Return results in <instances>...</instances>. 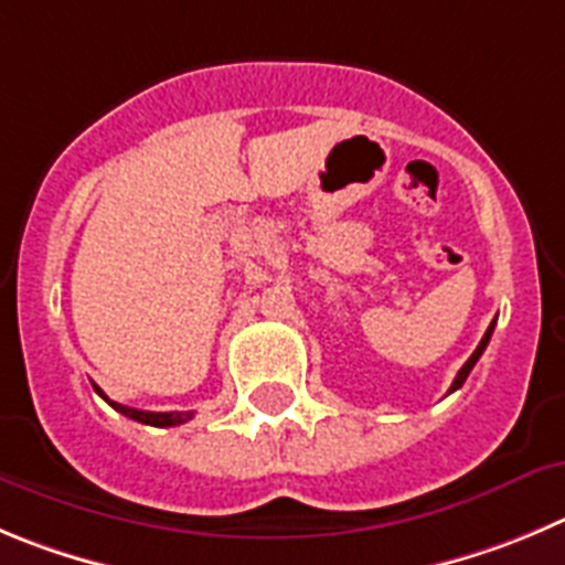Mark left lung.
Returning <instances> with one entry per match:
<instances>
[{
  "mask_svg": "<svg viewBox=\"0 0 565 565\" xmlns=\"http://www.w3.org/2000/svg\"><path fill=\"white\" fill-rule=\"evenodd\" d=\"M493 326H497V320H493V323L488 326V331H484V337H482V342H479V345H477V351H473V354L468 356V362H466V365L460 367V373H457V376H455V382H451V390H449V393H455V390H460V387H462V382H466V379H468V373H471V367L477 365V362H479V356H482V351H484V348H488V342H490V334H493Z\"/></svg>",
  "mask_w": 565,
  "mask_h": 565,
  "instance_id": "left-lung-1",
  "label": "left lung"
}]
</instances>
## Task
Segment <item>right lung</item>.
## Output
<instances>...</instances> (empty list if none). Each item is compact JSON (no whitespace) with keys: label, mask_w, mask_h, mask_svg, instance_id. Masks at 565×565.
Here are the masks:
<instances>
[{"label":"right lung","mask_w":565,"mask_h":565,"mask_svg":"<svg viewBox=\"0 0 565 565\" xmlns=\"http://www.w3.org/2000/svg\"><path fill=\"white\" fill-rule=\"evenodd\" d=\"M94 390H97L105 402H108V395H105L97 384H94ZM108 404L116 409V413H122V415H128V418L139 420V424H150V426H181L192 418V413H145V409L122 407V404H116V402H108Z\"/></svg>","instance_id":"obj_1"}]
</instances>
